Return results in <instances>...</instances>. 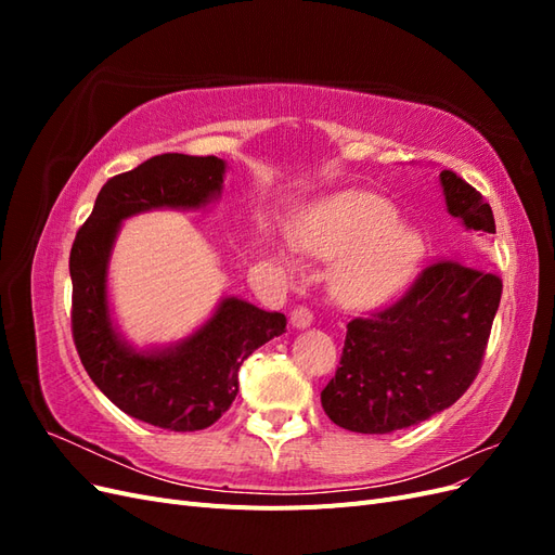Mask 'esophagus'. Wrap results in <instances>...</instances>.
<instances>
[{
  "label": "esophagus",
  "mask_w": 555,
  "mask_h": 555,
  "mask_svg": "<svg viewBox=\"0 0 555 555\" xmlns=\"http://www.w3.org/2000/svg\"><path fill=\"white\" fill-rule=\"evenodd\" d=\"M312 319H314L312 312L308 308H304V306H296L292 310V326L294 328H308L312 324Z\"/></svg>",
  "instance_id": "1"
}]
</instances>
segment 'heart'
<instances>
[{"label": "heart", "instance_id": "b5f03b06", "mask_svg": "<svg viewBox=\"0 0 555 555\" xmlns=\"http://www.w3.org/2000/svg\"><path fill=\"white\" fill-rule=\"evenodd\" d=\"M294 243L306 255L335 261L331 292L349 308L382 304L405 284L424 259V236L398 220L389 201L371 192H343L314 204L298 222ZM289 238L273 241L287 273L298 271Z\"/></svg>", "mask_w": 555, "mask_h": 555}]
</instances>
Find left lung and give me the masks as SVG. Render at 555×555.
<instances>
[{"label": "left lung", "instance_id": "obj_1", "mask_svg": "<svg viewBox=\"0 0 555 555\" xmlns=\"http://www.w3.org/2000/svg\"><path fill=\"white\" fill-rule=\"evenodd\" d=\"M440 184L451 217L467 231L495 233L475 188L453 171H442ZM500 296L498 275L435 261L393 306L351 319L338 373L322 391L331 422L382 435L451 408L479 373Z\"/></svg>", "mask_w": 555, "mask_h": 555}]
</instances>
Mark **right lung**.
<instances>
[{
    "mask_svg": "<svg viewBox=\"0 0 555 555\" xmlns=\"http://www.w3.org/2000/svg\"><path fill=\"white\" fill-rule=\"evenodd\" d=\"M224 173V159L166 153L111 178L69 257L74 343L90 379L125 414L178 433L208 428L231 408L243 361L287 331V317L224 296L188 338L137 347L115 324L108 263L125 220L162 208L204 210L222 196Z\"/></svg>",
    "mask_w": 555,
    "mask_h": 555,
    "instance_id": "right-lung-1",
    "label": "right lung"
}]
</instances>
